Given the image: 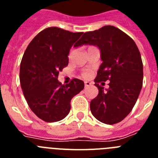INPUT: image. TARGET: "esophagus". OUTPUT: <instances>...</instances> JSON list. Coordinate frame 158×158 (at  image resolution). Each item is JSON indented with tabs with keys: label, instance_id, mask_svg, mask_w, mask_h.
I'll return each mask as SVG.
<instances>
[{
	"label": "esophagus",
	"instance_id": "34e87169",
	"mask_svg": "<svg viewBox=\"0 0 158 158\" xmlns=\"http://www.w3.org/2000/svg\"><path fill=\"white\" fill-rule=\"evenodd\" d=\"M90 85H91V83H90V82H89V81H85V87L87 88V87H89V86H90Z\"/></svg>",
	"mask_w": 158,
	"mask_h": 158
}]
</instances>
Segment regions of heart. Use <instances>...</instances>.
Masks as SVG:
<instances>
[{
  "instance_id": "heart-1",
  "label": "heart",
  "mask_w": 158,
  "mask_h": 158,
  "mask_svg": "<svg viewBox=\"0 0 158 158\" xmlns=\"http://www.w3.org/2000/svg\"><path fill=\"white\" fill-rule=\"evenodd\" d=\"M73 51H74V50H73V49H72V50L69 51V57L72 55L73 53ZM90 74H91V73H90V71H89V70H85V71H83V72H82V76H83L84 77H85V78L89 77L90 76Z\"/></svg>"
}]
</instances>
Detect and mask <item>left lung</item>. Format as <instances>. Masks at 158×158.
<instances>
[{
	"instance_id": "obj_1",
	"label": "left lung",
	"mask_w": 158,
	"mask_h": 158,
	"mask_svg": "<svg viewBox=\"0 0 158 158\" xmlns=\"http://www.w3.org/2000/svg\"><path fill=\"white\" fill-rule=\"evenodd\" d=\"M84 44L97 46L103 61L94 80L99 93L90 103L92 114L104 123H118L131 112L142 87L143 65L139 48L125 32L110 25L85 32L78 46ZM107 80L110 88L104 90L98 83Z\"/></svg>"
}]
</instances>
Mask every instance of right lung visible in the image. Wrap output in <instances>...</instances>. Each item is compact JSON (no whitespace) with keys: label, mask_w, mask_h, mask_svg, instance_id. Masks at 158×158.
I'll list each match as a JSON object with an SVG mask.
<instances>
[{"label":"right lung","mask_w":158,"mask_h":158,"mask_svg":"<svg viewBox=\"0 0 158 158\" xmlns=\"http://www.w3.org/2000/svg\"><path fill=\"white\" fill-rule=\"evenodd\" d=\"M82 35L47 27L31 40L23 54L19 69L22 91L31 110L45 122L65 118L71 99L83 90L85 85L79 79L73 78L65 85L58 81L59 72L69 63L71 47Z\"/></svg>","instance_id":"add662e5"}]
</instances>
